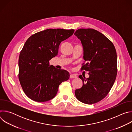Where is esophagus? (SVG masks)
Here are the masks:
<instances>
[{
  "instance_id": "34e87169",
  "label": "esophagus",
  "mask_w": 132,
  "mask_h": 132,
  "mask_svg": "<svg viewBox=\"0 0 132 132\" xmlns=\"http://www.w3.org/2000/svg\"><path fill=\"white\" fill-rule=\"evenodd\" d=\"M70 78H76L77 77V76L76 74H72L71 73L70 75Z\"/></svg>"
}]
</instances>
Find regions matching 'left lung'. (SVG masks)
Masks as SVG:
<instances>
[{
    "mask_svg": "<svg viewBox=\"0 0 132 132\" xmlns=\"http://www.w3.org/2000/svg\"><path fill=\"white\" fill-rule=\"evenodd\" d=\"M84 48L81 70L88 71L89 77L80 75L81 88L75 91L80 102L91 104L104 99L110 92L117 75V55L112 42L103 34L92 29H79L74 33Z\"/></svg>",
    "mask_w": 132,
    "mask_h": 132,
    "instance_id": "obj_1",
    "label": "left lung"
}]
</instances>
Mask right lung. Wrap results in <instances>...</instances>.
<instances>
[{
  "instance_id": "1",
  "label": "right lung",
  "mask_w": 132,
  "mask_h": 132,
  "mask_svg": "<svg viewBox=\"0 0 132 132\" xmlns=\"http://www.w3.org/2000/svg\"><path fill=\"white\" fill-rule=\"evenodd\" d=\"M75 30L48 29L31 35L26 42L19 58V79L26 95L36 102L54 98L60 85L69 78V72L50 65L57 55L61 43Z\"/></svg>"
}]
</instances>
